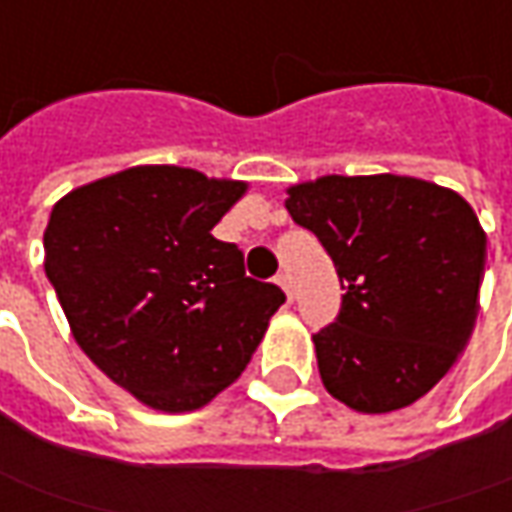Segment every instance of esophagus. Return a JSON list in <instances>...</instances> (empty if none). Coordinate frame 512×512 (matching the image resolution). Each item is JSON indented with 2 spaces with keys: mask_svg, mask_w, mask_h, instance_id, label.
<instances>
[{
  "mask_svg": "<svg viewBox=\"0 0 512 512\" xmlns=\"http://www.w3.org/2000/svg\"><path fill=\"white\" fill-rule=\"evenodd\" d=\"M274 283H277L280 289L286 291V297H289V300H294V289H291V277H289V274H277V277H274Z\"/></svg>",
  "mask_w": 512,
  "mask_h": 512,
  "instance_id": "obj_1",
  "label": "esophagus"
}]
</instances>
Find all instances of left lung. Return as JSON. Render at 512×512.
<instances>
[{"mask_svg":"<svg viewBox=\"0 0 512 512\" xmlns=\"http://www.w3.org/2000/svg\"><path fill=\"white\" fill-rule=\"evenodd\" d=\"M286 195L345 289L337 323L314 334L326 391L360 414L414 405L476 323L487 235L473 206L448 186L391 172L323 175Z\"/></svg>","mask_w":512,"mask_h":512,"instance_id":"8db88e82","label":"left lung"}]
</instances>
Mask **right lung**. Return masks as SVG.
<instances>
[{"mask_svg":"<svg viewBox=\"0 0 512 512\" xmlns=\"http://www.w3.org/2000/svg\"><path fill=\"white\" fill-rule=\"evenodd\" d=\"M246 181L144 164L53 203L45 272L73 340L141 405L186 414L249 365L286 300L212 235Z\"/></svg>","mask_w":512,"mask_h":512,"instance_id":"add662e5","label":"right lung"}]
</instances>
